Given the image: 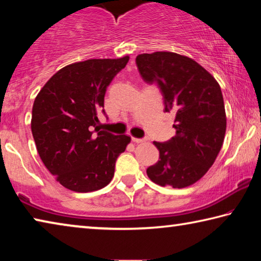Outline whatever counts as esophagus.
Instances as JSON below:
<instances>
[{"mask_svg": "<svg viewBox=\"0 0 261 261\" xmlns=\"http://www.w3.org/2000/svg\"><path fill=\"white\" fill-rule=\"evenodd\" d=\"M132 141H134V143H144V141H146V139L145 138H135V137H132Z\"/></svg>", "mask_w": 261, "mask_h": 261, "instance_id": "1", "label": "esophagus"}]
</instances>
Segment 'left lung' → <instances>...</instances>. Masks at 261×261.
Instances as JSON below:
<instances>
[{
	"label": "left lung",
	"mask_w": 261,
	"mask_h": 261,
	"mask_svg": "<svg viewBox=\"0 0 261 261\" xmlns=\"http://www.w3.org/2000/svg\"><path fill=\"white\" fill-rule=\"evenodd\" d=\"M136 64L145 82L160 88L165 112L175 113L176 136L154 141L160 160L147 168V176L161 187H189L208 171L222 147L227 118L221 87L196 61L176 53L140 54Z\"/></svg>",
	"instance_id": "left-lung-1"
}]
</instances>
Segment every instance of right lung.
Instances as JSON below:
<instances>
[{
    "label": "right lung",
    "mask_w": 261,
    "mask_h": 261,
    "mask_svg": "<svg viewBox=\"0 0 261 261\" xmlns=\"http://www.w3.org/2000/svg\"><path fill=\"white\" fill-rule=\"evenodd\" d=\"M129 56L94 59L59 70L39 92L31 129L43 165L57 182L71 191L92 192L114 177L118 155L129 136L100 131L98 115L105 113V94Z\"/></svg>",
    "instance_id": "obj_1"
}]
</instances>
